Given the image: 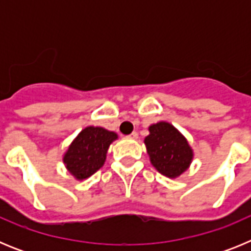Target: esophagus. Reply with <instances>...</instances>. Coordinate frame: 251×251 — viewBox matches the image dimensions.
<instances>
[{
  "label": "esophagus",
  "mask_w": 251,
  "mask_h": 251,
  "mask_svg": "<svg viewBox=\"0 0 251 251\" xmlns=\"http://www.w3.org/2000/svg\"><path fill=\"white\" fill-rule=\"evenodd\" d=\"M129 137H130V138H133V139H137V138H138V133H137V132H132L129 134Z\"/></svg>",
  "instance_id": "1"
}]
</instances>
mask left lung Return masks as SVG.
Listing matches in <instances>:
<instances>
[{
    "mask_svg": "<svg viewBox=\"0 0 251 251\" xmlns=\"http://www.w3.org/2000/svg\"><path fill=\"white\" fill-rule=\"evenodd\" d=\"M147 152L159 174L170 178L179 176L188 168L194 153L185 137L167 122L150 127V136L145 139Z\"/></svg>",
    "mask_w": 251,
    "mask_h": 251,
    "instance_id": "obj_1",
    "label": "left lung"
}]
</instances>
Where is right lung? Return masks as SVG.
Wrapping results in <instances>:
<instances>
[{"mask_svg": "<svg viewBox=\"0 0 251 251\" xmlns=\"http://www.w3.org/2000/svg\"><path fill=\"white\" fill-rule=\"evenodd\" d=\"M117 138L114 132L101 127H86L81 130L64 156L69 172L76 179L92 176L104 165L106 151Z\"/></svg>", "mask_w": 251, "mask_h": 251, "instance_id": "obj_1", "label": "right lung"}]
</instances>
